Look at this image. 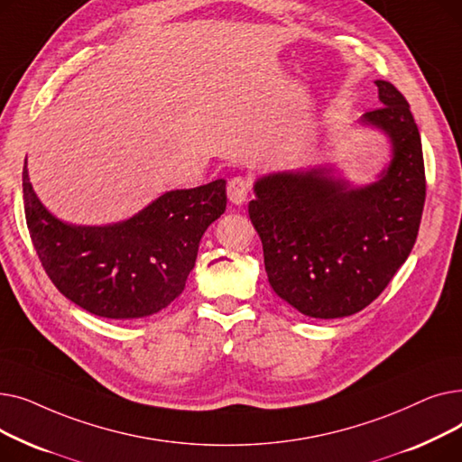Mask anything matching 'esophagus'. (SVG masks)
<instances>
[{"label": "esophagus", "mask_w": 462, "mask_h": 462, "mask_svg": "<svg viewBox=\"0 0 462 462\" xmlns=\"http://www.w3.org/2000/svg\"><path fill=\"white\" fill-rule=\"evenodd\" d=\"M249 192H251V183L245 178L236 176V178H232L228 181L226 194H228V200L232 204H236V206L244 204L247 200V197H249Z\"/></svg>", "instance_id": "esophagus-1"}]
</instances>
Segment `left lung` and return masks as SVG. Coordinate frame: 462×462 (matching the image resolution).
Returning <instances> with one entry per match:
<instances>
[{"mask_svg": "<svg viewBox=\"0 0 462 462\" xmlns=\"http://www.w3.org/2000/svg\"><path fill=\"white\" fill-rule=\"evenodd\" d=\"M363 125L392 142L374 183L356 187L331 166L262 176L249 217L275 294L310 319H343L390 284L416 244L425 204L421 136L402 93L376 80Z\"/></svg>", "mask_w": 462, "mask_h": 462, "instance_id": "left-lung-1", "label": "left lung"}]
</instances>
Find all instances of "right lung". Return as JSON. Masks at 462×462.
I'll return each mask as SVG.
<instances>
[{
  "label": "right lung",
  "mask_w": 462,
  "mask_h": 462,
  "mask_svg": "<svg viewBox=\"0 0 462 462\" xmlns=\"http://www.w3.org/2000/svg\"><path fill=\"white\" fill-rule=\"evenodd\" d=\"M33 247L60 292L103 319L150 317L185 288L208 226L226 209V181L168 190L127 221L77 226L48 211L22 172Z\"/></svg>",
  "instance_id": "right-lung-1"
}]
</instances>
